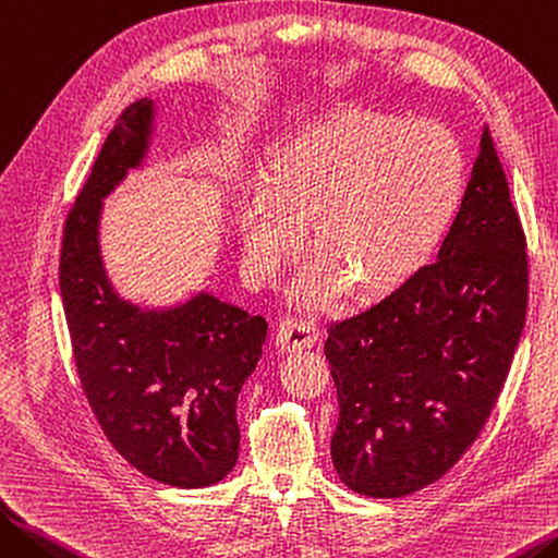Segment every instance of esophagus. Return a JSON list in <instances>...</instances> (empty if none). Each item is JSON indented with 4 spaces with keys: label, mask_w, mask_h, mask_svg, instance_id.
I'll list each match as a JSON object with an SVG mask.
<instances>
[{
    "label": "esophagus",
    "mask_w": 558,
    "mask_h": 558,
    "mask_svg": "<svg viewBox=\"0 0 558 558\" xmlns=\"http://www.w3.org/2000/svg\"><path fill=\"white\" fill-rule=\"evenodd\" d=\"M318 341V326L312 318H287L277 328V343L281 351L312 349Z\"/></svg>",
    "instance_id": "obj_1"
}]
</instances>
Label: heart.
Returning a JSON list of instances; mask_svg holds the SVG:
<instances>
[{"label":"heart","instance_id":"b5f03b06","mask_svg":"<svg viewBox=\"0 0 558 558\" xmlns=\"http://www.w3.org/2000/svg\"><path fill=\"white\" fill-rule=\"evenodd\" d=\"M462 153L442 128L355 111L301 135L267 182L240 203L244 264L271 281L314 222L316 252L299 264L291 296L328 306L345 284L373 294L433 250L458 207Z\"/></svg>","mask_w":558,"mask_h":558}]
</instances>
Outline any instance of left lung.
Masks as SVG:
<instances>
[{
    "instance_id": "left-lung-1",
    "label": "left lung",
    "mask_w": 558,
    "mask_h": 558,
    "mask_svg": "<svg viewBox=\"0 0 558 558\" xmlns=\"http://www.w3.org/2000/svg\"><path fill=\"white\" fill-rule=\"evenodd\" d=\"M526 240L485 128L437 259L365 312L328 326L339 392L331 458L345 487L417 492L477 440L526 318Z\"/></svg>"
}]
</instances>
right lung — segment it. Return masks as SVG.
Here are the masks:
<instances>
[{
    "label": "right lung",
    "mask_w": 558,
    "mask_h": 558,
    "mask_svg": "<svg viewBox=\"0 0 558 558\" xmlns=\"http://www.w3.org/2000/svg\"><path fill=\"white\" fill-rule=\"evenodd\" d=\"M155 104L125 108L63 227L59 287L81 386L100 430L135 470L180 489L217 485L236 464V396L267 341V322L199 291L143 308L108 279L104 199L148 153Z\"/></svg>",
    "instance_id": "right-lung-1"
}]
</instances>
